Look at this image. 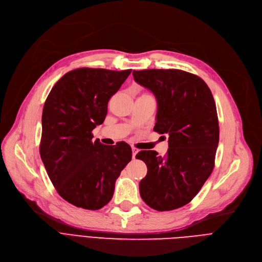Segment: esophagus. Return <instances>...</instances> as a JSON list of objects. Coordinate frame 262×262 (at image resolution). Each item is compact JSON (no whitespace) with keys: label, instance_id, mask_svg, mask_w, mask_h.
I'll list each match as a JSON object with an SVG mask.
<instances>
[{"label":"esophagus","instance_id":"34e87169","mask_svg":"<svg viewBox=\"0 0 262 262\" xmlns=\"http://www.w3.org/2000/svg\"><path fill=\"white\" fill-rule=\"evenodd\" d=\"M132 150H133V159H136V155L138 153V149L136 147H132Z\"/></svg>","mask_w":262,"mask_h":262}]
</instances>
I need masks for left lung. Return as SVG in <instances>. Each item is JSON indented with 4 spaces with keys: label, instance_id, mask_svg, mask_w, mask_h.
Wrapping results in <instances>:
<instances>
[{
    "label": "left lung",
    "instance_id": "1",
    "mask_svg": "<svg viewBox=\"0 0 262 262\" xmlns=\"http://www.w3.org/2000/svg\"><path fill=\"white\" fill-rule=\"evenodd\" d=\"M134 79L157 100L154 130L169 135L164 157L141 150L136 158L147 167L140 195L158 211L192 201L210 176L219 144V121L212 93L199 76L176 69L133 71Z\"/></svg>",
    "mask_w": 262,
    "mask_h": 262
}]
</instances>
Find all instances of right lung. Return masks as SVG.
I'll return each instance as SVG.
<instances>
[{"label": "right lung", "instance_id": "add662e5", "mask_svg": "<svg viewBox=\"0 0 262 262\" xmlns=\"http://www.w3.org/2000/svg\"><path fill=\"white\" fill-rule=\"evenodd\" d=\"M132 70L79 68L49 93L39 152L58 194L76 207L98 210L112 200L121 171L132 160L125 142L104 145L92 130L107 115L108 101Z\"/></svg>", "mask_w": 262, "mask_h": 262}]
</instances>
